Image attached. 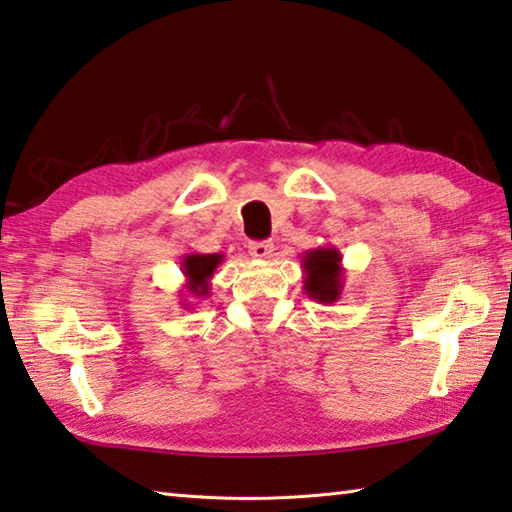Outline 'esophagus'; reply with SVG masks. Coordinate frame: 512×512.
Here are the masks:
<instances>
[{"label": "esophagus", "mask_w": 512, "mask_h": 512, "mask_svg": "<svg viewBox=\"0 0 512 512\" xmlns=\"http://www.w3.org/2000/svg\"><path fill=\"white\" fill-rule=\"evenodd\" d=\"M247 252H249V256H252V258L263 260V258L272 256L274 245L269 243V240H252V243L247 245Z\"/></svg>", "instance_id": "esophagus-1"}]
</instances>
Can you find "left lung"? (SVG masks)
Listing matches in <instances>:
<instances>
[{"instance_id":"8db88e82","label":"left lung","mask_w":512,"mask_h":512,"mask_svg":"<svg viewBox=\"0 0 512 512\" xmlns=\"http://www.w3.org/2000/svg\"><path fill=\"white\" fill-rule=\"evenodd\" d=\"M303 289L316 303L332 305L343 292V256L334 245H323L305 252L303 258Z\"/></svg>"}]
</instances>
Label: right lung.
Returning <instances> with one entry per match:
<instances>
[{"label":"right lung","mask_w":512,"mask_h":512,"mask_svg":"<svg viewBox=\"0 0 512 512\" xmlns=\"http://www.w3.org/2000/svg\"><path fill=\"white\" fill-rule=\"evenodd\" d=\"M225 256L223 254H185L182 256V274H185V289H182V296L187 298H207L209 296V287H211V278H214L216 269L223 263ZM182 305H187L185 310H189V303L182 301Z\"/></svg>","instance_id":"right-lung-1"}]
</instances>
